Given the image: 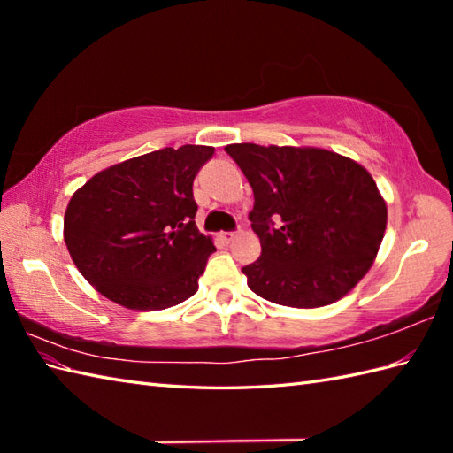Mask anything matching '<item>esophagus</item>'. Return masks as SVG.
<instances>
[{"label":"esophagus","instance_id":"34e87169","mask_svg":"<svg viewBox=\"0 0 453 453\" xmlns=\"http://www.w3.org/2000/svg\"><path fill=\"white\" fill-rule=\"evenodd\" d=\"M235 235H237L235 232H221L218 237H219V242H221V243H226V245H227V243H232V242H234Z\"/></svg>","mask_w":453,"mask_h":453}]
</instances>
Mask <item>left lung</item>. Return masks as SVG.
I'll use <instances>...</instances> for the list:
<instances>
[{
  "mask_svg": "<svg viewBox=\"0 0 453 453\" xmlns=\"http://www.w3.org/2000/svg\"><path fill=\"white\" fill-rule=\"evenodd\" d=\"M226 151L253 188L249 214L261 257L243 266L247 284L288 307H323L370 271L388 206L360 163L323 148L229 143Z\"/></svg>",
  "mask_w": 453,
  "mask_h": 453,
  "instance_id": "8db88e82",
  "label": "left lung"
}]
</instances>
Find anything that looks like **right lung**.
I'll list each match as a JSON object with an SVG mask.
<instances>
[{
  "mask_svg": "<svg viewBox=\"0 0 453 453\" xmlns=\"http://www.w3.org/2000/svg\"><path fill=\"white\" fill-rule=\"evenodd\" d=\"M211 156V146L163 148L103 169L73 192L64 242L95 290L142 311L196 294L216 247L195 224L192 180Z\"/></svg>",
  "mask_w": 453,
  "mask_h": 453,
  "instance_id": "1",
  "label": "right lung"
}]
</instances>
